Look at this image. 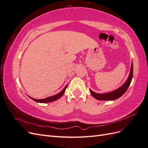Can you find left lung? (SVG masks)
Returning <instances> with one entry per match:
<instances>
[{"label":"left lung","mask_w":148,"mask_h":148,"mask_svg":"<svg viewBox=\"0 0 148 148\" xmlns=\"http://www.w3.org/2000/svg\"><path fill=\"white\" fill-rule=\"evenodd\" d=\"M133 62L132 63L131 66V70H130V75L128 77V78L127 79V82L125 83L122 86L119 88L117 90L114 91L110 92L109 93H105V94H97L91 90H89L91 95L96 98L97 100H101V101H112L118 99L120 97L122 96L123 94L127 91V89L128 88L130 84L132 78H133Z\"/></svg>","instance_id":"left-lung-1"}]
</instances>
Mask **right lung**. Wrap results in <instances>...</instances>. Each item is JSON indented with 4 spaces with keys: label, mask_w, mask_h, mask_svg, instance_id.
Masks as SVG:
<instances>
[{
    "label": "right lung",
    "mask_w": 148,
    "mask_h": 148,
    "mask_svg": "<svg viewBox=\"0 0 148 148\" xmlns=\"http://www.w3.org/2000/svg\"><path fill=\"white\" fill-rule=\"evenodd\" d=\"M67 87V85L64 88V89L62 90L60 93L57 94L56 95L54 96H52L51 97H49L47 98H45V99H33L32 97H30L31 99H33V101H36V102H41V103H47V102H52V101H54L57 100L58 99H59V98L64 95V93L65 91V89Z\"/></svg>",
    "instance_id": "add662e5"
}]
</instances>
